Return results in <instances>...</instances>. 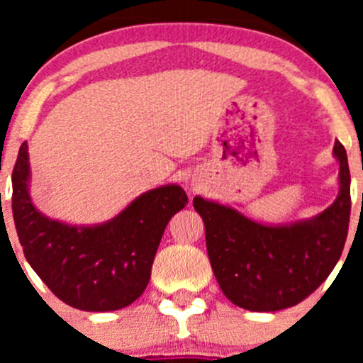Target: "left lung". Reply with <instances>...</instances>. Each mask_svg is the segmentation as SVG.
<instances>
[{"label": "left lung", "mask_w": 363, "mask_h": 363, "mask_svg": "<svg viewBox=\"0 0 363 363\" xmlns=\"http://www.w3.org/2000/svg\"><path fill=\"white\" fill-rule=\"evenodd\" d=\"M334 156L339 161V195L311 219L262 225L228 205L193 199V207L203 219L212 272L235 306L256 313L296 306L337 265L351 212L350 167L339 140Z\"/></svg>", "instance_id": "8db88e82"}]
</instances>
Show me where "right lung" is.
Here are the masks:
<instances>
[{
    "label": "right lung",
    "mask_w": 363,
    "mask_h": 363,
    "mask_svg": "<svg viewBox=\"0 0 363 363\" xmlns=\"http://www.w3.org/2000/svg\"><path fill=\"white\" fill-rule=\"evenodd\" d=\"M29 155L23 142L12 174V212L31 269L68 306L117 311L144 294L161 235L188 196L177 184L142 193L111 221L67 225L43 216L29 196Z\"/></svg>",
    "instance_id": "add662e5"
}]
</instances>
